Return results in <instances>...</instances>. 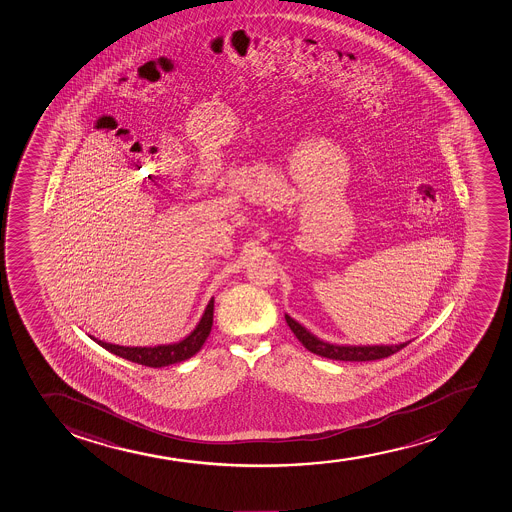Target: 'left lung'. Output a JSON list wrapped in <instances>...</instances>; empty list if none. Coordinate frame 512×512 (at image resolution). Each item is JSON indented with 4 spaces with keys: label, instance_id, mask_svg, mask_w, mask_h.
<instances>
[{
    "label": "left lung",
    "instance_id": "1",
    "mask_svg": "<svg viewBox=\"0 0 512 512\" xmlns=\"http://www.w3.org/2000/svg\"><path fill=\"white\" fill-rule=\"evenodd\" d=\"M286 321L292 333L296 335L297 340L308 348L309 352L316 353L319 357L330 358V360H340V362H370V360H380V358L391 357L402 348L407 347L411 341L399 343V345H372V347H350V345H333L326 341L319 340L313 333H309L304 326L299 325L297 321L286 314Z\"/></svg>",
    "mask_w": 512,
    "mask_h": 512
}]
</instances>
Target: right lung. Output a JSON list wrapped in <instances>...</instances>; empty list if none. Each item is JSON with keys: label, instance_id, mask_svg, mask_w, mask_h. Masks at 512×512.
<instances>
[{"label": "right lung", "instance_id": "1", "mask_svg": "<svg viewBox=\"0 0 512 512\" xmlns=\"http://www.w3.org/2000/svg\"><path fill=\"white\" fill-rule=\"evenodd\" d=\"M213 309H215V299L209 301L208 306L204 309L203 318L199 321L198 326L191 331V335H187L184 340L172 345H157V347H120L113 343L93 338L98 345L106 348L108 352L115 353L118 357L127 358L130 362L140 363L145 367H167L172 363L184 362L187 358L193 357L201 350L204 341L208 338L211 326H213Z\"/></svg>", "mask_w": 512, "mask_h": 512}]
</instances>
